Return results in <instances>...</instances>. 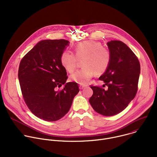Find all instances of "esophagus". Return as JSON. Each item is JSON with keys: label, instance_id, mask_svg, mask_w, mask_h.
<instances>
[{"label": "esophagus", "instance_id": "34e87169", "mask_svg": "<svg viewBox=\"0 0 157 157\" xmlns=\"http://www.w3.org/2000/svg\"><path fill=\"white\" fill-rule=\"evenodd\" d=\"M86 86V85H84V84H80V85H79V88H80V89H82L84 88Z\"/></svg>", "mask_w": 157, "mask_h": 157}]
</instances>
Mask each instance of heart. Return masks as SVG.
<instances>
[{
	"mask_svg": "<svg viewBox=\"0 0 157 157\" xmlns=\"http://www.w3.org/2000/svg\"><path fill=\"white\" fill-rule=\"evenodd\" d=\"M74 54L64 51L60 56V62L68 73L76 69L78 60H81L84 66L70 76V79L80 84L87 82L95 74L101 75L109 68L112 55L110 50L103 47L101 42L86 40L76 44L73 47Z\"/></svg>",
	"mask_w": 157,
	"mask_h": 157,
	"instance_id": "1",
	"label": "heart"
}]
</instances>
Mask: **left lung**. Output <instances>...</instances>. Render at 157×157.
Returning <instances> with one entry per match:
<instances>
[{"instance_id": "obj_1", "label": "left lung", "mask_w": 157, "mask_h": 157, "mask_svg": "<svg viewBox=\"0 0 157 157\" xmlns=\"http://www.w3.org/2000/svg\"><path fill=\"white\" fill-rule=\"evenodd\" d=\"M112 57L109 68L99 78L105 82L102 87L91 86L93 91L89 99L93 109L105 116L116 115L124 110L135 98L138 90L140 64L137 56L121 41L107 43Z\"/></svg>"}]
</instances>
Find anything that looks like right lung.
Here are the masks:
<instances>
[{"label":"right lung","mask_w":157,"mask_h":157,"mask_svg":"<svg viewBox=\"0 0 157 157\" xmlns=\"http://www.w3.org/2000/svg\"><path fill=\"white\" fill-rule=\"evenodd\" d=\"M64 39L38 42L21 59L18 72L21 91L32 113L46 121H56L68 113L78 85L65 83L68 76L60 56L68 44ZM64 85L62 90H59Z\"/></svg>","instance_id":"1"}]
</instances>
